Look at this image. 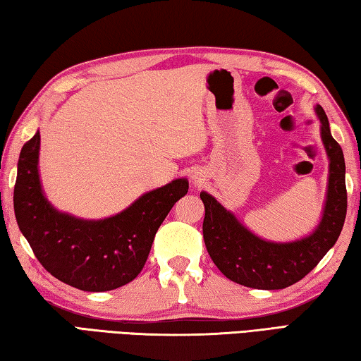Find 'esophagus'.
Returning <instances> with one entry per match:
<instances>
[{"mask_svg":"<svg viewBox=\"0 0 361 361\" xmlns=\"http://www.w3.org/2000/svg\"><path fill=\"white\" fill-rule=\"evenodd\" d=\"M194 180H195V176H194Z\"/></svg>","mask_w":361,"mask_h":361,"instance_id":"34e87169","label":"esophagus"}]
</instances>
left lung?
Masks as SVG:
<instances>
[{
    "mask_svg": "<svg viewBox=\"0 0 361 361\" xmlns=\"http://www.w3.org/2000/svg\"><path fill=\"white\" fill-rule=\"evenodd\" d=\"M315 114L322 124L329 176L322 219L309 235L293 242L261 239L213 195L200 192L205 207L202 231L207 252L232 282L258 290L286 288L307 276L338 240L347 213L345 162L320 105L315 106Z\"/></svg>",
    "mask_w": 361,
    "mask_h": 361,
    "instance_id": "1",
    "label": "left lung"
}]
</instances>
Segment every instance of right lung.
<instances>
[{
    "label": "right lung",
    "mask_w": 361,
    "mask_h": 361,
    "mask_svg": "<svg viewBox=\"0 0 361 361\" xmlns=\"http://www.w3.org/2000/svg\"><path fill=\"white\" fill-rule=\"evenodd\" d=\"M39 130L23 145L17 164L14 212L19 229L46 271L82 291H109L132 282L148 259L154 235L186 178L152 189L118 215L82 219L59 212L39 180Z\"/></svg>",
    "instance_id": "1"
}]
</instances>
